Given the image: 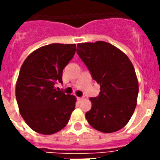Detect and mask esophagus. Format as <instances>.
Instances as JSON below:
<instances>
[{
    "label": "esophagus",
    "mask_w": 160,
    "mask_h": 160,
    "mask_svg": "<svg viewBox=\"0 0 160 160\" xmlns=\"http://www.w3.org/2000/svg\"><path fill=\"white\" fill-rule=\"evenodd\" d=\"M77 100H78V101H79V102H81V101H83V100H84V98H83V97H78Z\"/></svg>",
    "instance_id": "1"
}]
</instances>
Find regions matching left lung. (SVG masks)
<instances>
[{"mask_svg":"<svg viewBox=\"0 0 160 160\" xmlns=\"http://www.w3.org/2000/svg\"><path fill=\"white\" fill-rule=\"evenodd\" d=\"M76 51L100 85V95L90 99L88 123L103 133L121 129L137 105L139 82L134 65L123 51L105 41L77 44Z\"/></svg>","mask_w":160,"mask_h":160,"instance_id":"1","label":"left lung"}]
</instances>
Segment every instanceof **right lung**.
<instances>
[{"instance_id": "obj_1", "label": "right lung", "mask_w": 160, "mask_h": 160, "mask_svg": "<svg viewBox=\"0 0 160 160\" xmlns=\"http://www.w3.org/2000/svg\"><path fill=\"white\" fill-rule=\"evenodd\" d=\"M75 50V44H50L31 52L21 65L16 85V101L25 122L39 134L61 130L75 109V95L57 91L55 84L62 82L63 70Z\"/></svg>"}]
</instances>
